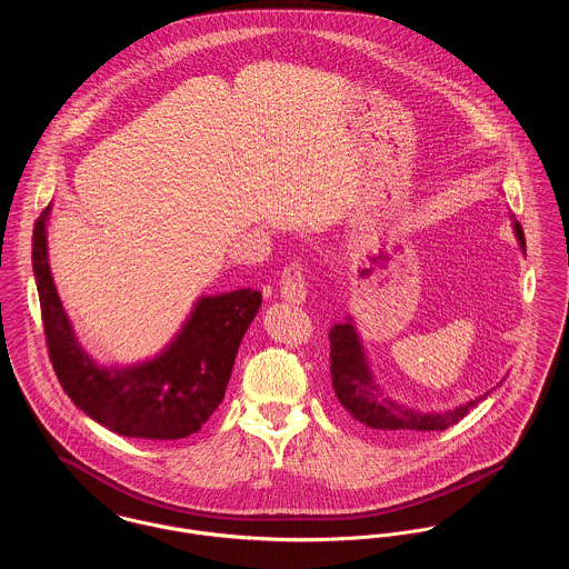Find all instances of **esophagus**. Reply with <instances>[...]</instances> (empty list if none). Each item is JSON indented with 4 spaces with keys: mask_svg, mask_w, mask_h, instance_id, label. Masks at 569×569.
<instances>
[{
    "mask_svg": "<svg viewBox=\"0 0 569 569\" xmlns=\"http://www.w3.org/2000/svg\"><path fill=\"white\" fill-rule=\"evenodd\" d=\"M306 270L299 259L290 261L281 270V297L290 303H303L306 301Z\"/></svg>",
    "mask_w": 569,
    "mask_h": 569,
    "instance_id": "34e87169",
    "label": "esophagus"
}]
</instances>
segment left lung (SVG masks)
Here are the masks:
<instances>
[{"label": "left lung", "instance_id": "8db88e82", "mask_svg": "<svg viewBox=\"0 0 569 569\" xmlns=\"http://www.w3.org/2000/svg\"><path fill=\"white\" fill-rule=\"evenodd\" d=\"M515 236L521 244V251H526V238L519 222H515ZM329 342H331V353H329L331 383L338 401L358 423L373 430L390 432V435L447 430L489 395L487 392L447 412H417L412 408L399 406L397 401L388 399L379 390L376 379L371 376L369 362L365 358V349L358 338V331L351 325V318L342 325L331 327Z\"/></svg>", "mask_w": 569, "mask_h": 569}]
</instances>
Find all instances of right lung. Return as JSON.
I'll use <instances>...</instances> for the list:
<instances>
[{
    "label": "right lung",
    "instance_id": "add662e5",
    "mask_svg": "<svg viewBox=\"0 0 569 569\" xmlns=\"http://www.w3.org/2000/svg\"><path fill=\"white\" fill-rule=\"evenodd\" d=\"M48 216L50 207L34 222L32 268L48 353L67 397L87 417L128 439L174 441L198 432L224 399L261 292L244 288L202 297L181 333L154 360L102 369L78 345L57 295L48 263Z\"/></svg>",
    "mask_w": 569,
    "mask_h": 569
}]
</instances>
